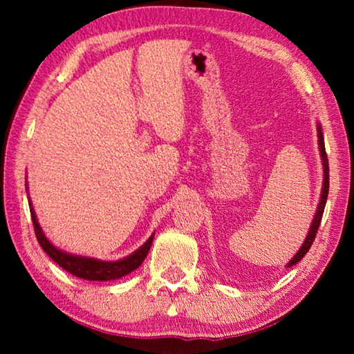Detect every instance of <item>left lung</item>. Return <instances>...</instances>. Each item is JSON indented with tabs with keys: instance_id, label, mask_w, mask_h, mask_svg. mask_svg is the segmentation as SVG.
<instances>
[{
	"instance_id": "8db88e82",
	"label": "left lung",
	"mask_w": 354,
	"mask_h": 354,
	"mask_svg": "<svg viewBox=\"0 0 354 354\" xmlns=\"http://www.w3.org/2000/svg\"><path fill=\"white\" fill-rule=\"evenodd\" d=\"M317 137H319V149H320L322 162H323V185H322L320 201H319V206H317V212H315V217L313 220V225H310V230L308 232V236H306V239H304V243L301 245V248L297 251V254L292 257L290 262L287 263V267H292V266H295V263H298L299 261L303 259L304 254L308 253L309 248L313 247L315 234H317V231H319L323 211H325L328 190H329V167H328V156H326V151H325V140H323V133H322L320 124H317Z\"/></svg>"
}]
</instances>
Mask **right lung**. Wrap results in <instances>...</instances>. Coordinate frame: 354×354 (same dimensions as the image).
I'll list each match as a JSON object with an SVG mask.
<instances>
[{
    "label": "right lung",
    "instance_id": "right-lung-1",
    "mask_svg": "<svg viewBox=\"0 0 354 354\" xmlns=\"http://www.w3.org/2000/svg\"><path fill=\"white\" fill-rule=\"evenodd\" d=\"M28 201H29V211H31L35 237H37L40 247L44 248L45 253L50 256L53 261L59 263V267H62L64 270H67L68 273L75 274V277H77V278L88 279V281H111V279L122 278V277H124V274L134 272L136 268L139 267L143 261H145L148 251H149V248H151L154 234H151V237H149L139 250H136L133 254L123 257V259H120V261H113V262L112 261L111 262L100 261V259H93V257L67 253V251L56 248L55 245L48 241L39 225L37 217H35L31 200L28 198Z\"/></svg>",
    "mask_w": 354,
    "mask_h": 354
}]
</instances>
